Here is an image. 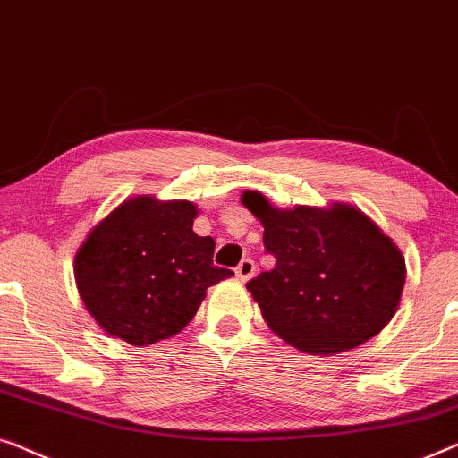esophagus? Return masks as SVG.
Listing matches in <instances>:
<instances>
[{
	"label": "esophagus",
	"instance_id": "obj_1",
	"mask_svg": "<svg viewBox=\"0 0 458 458\" xmlns=\"http://www.w3.org/2000/svg\"><path fill=\"white\" fill-rule=\"evenodd\" d=\"M253 274H255L253 259H242L236 266V278L241 280V282H247L249 278H253Z\"/></svg>",
	"mask_w": 458,
	"mask_h": 458
}]
</instances>
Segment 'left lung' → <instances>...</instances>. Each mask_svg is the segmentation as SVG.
Wrapping results in <instances>:
<instances>
[{
    "label": "left lung",
    "instance_id": "obj_1",
    "mask_svg": "<svg viewBox=\"0 0 458 458\" xmlns=\"http://www.w3.org/2000/svg\"><path fill=\"white\" fill-rule=\"evenodd\" d=\"M241 201L263 224L276 267L247 284L263 319L309 355H338L388 326L407 267L394 242L352 205L278 209L261 192Z\"/></svg>",
    "mask_w": 458,
    "mask_h": 458
}]
</instances>
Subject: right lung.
Returning <instances> with one entry per match:
<instances>
[{
  "label": "right lung",
  "instance_id": "right-lung-1",
  "mask_svg": "<svg viewBox=\"0 0 458 458\" xmlns=\"http://www.w3.org/2000/svg\"><path fill=\"white\" fill-rule=\"evenodd\" d=\"M191 201L143 195L118 205L74 257L87 311L109 336L132 346L172 338L195 318L209 286L234 276L214 266L216 242L197 236Z\"/></svg>",
  "mask_w": 458,
  "mask_h": 458
}]
</instances>
